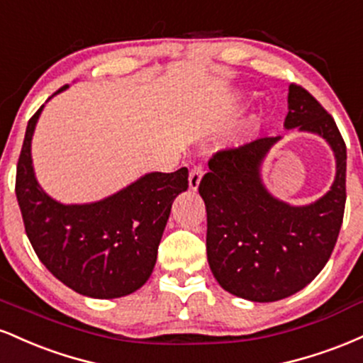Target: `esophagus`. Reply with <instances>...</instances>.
<instances>
[{
    "label": "esophagus",
    "mask_w": 363,
    "mask_h": 363,
    "mask_svg": "<svg viewBox=\"0 0 363 363\" xmlns=\"http://www.w3.org/2000/svg\"><path fill=\"white\" fill-rule=\"evenodd\" d=\"M202 177H203L202 164H195L194 168L190 169V177H189V185H190L191 190H197L199 189Z\"/></svg>",
    "instance_id": "1"
}]
</instances>
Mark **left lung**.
<instances>
[{"label": "left lung", "instance_id": "left-lung-1", "mask_svg": "<svg viewBox=\"0 0 363 363\" xmlns=\"http://www.w3.org/2000/svg\"><path fill=\"white\" fill-rule=\"evenodd\" d=\"M325 138L335 151L336 178L318 202L292 207L268 194L259 166L280 138H259L220 149L199 194L207 211V259L224 291L253 302H274L316 279L333 253L347 202V146L335 118L301 84L289 86L285 129Z\"/></svg>", "mask_w": 363, "mask_h": 363}]
</instances>
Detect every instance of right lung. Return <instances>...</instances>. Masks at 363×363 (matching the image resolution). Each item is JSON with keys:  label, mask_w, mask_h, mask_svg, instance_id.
Returning a JSON list of instances; mask_svg holds the SVG:
<instances>
[{"label": "right lung", "mask_w": 363, "mask_h": 363, "mask_svg": "<svg viewBox=\"0 0 363 363\" xmlns=\"http://www.w3.org/2000/svg\"><path fill=\"white\" fill-rule=\"evenodd\" d=\"M42 106L28 121L16 164L15 194L30 245L47 270L74 292L93 299L132 294L156 265L173 200L189 189V169L144 174L100 202L62 206L38 186L32 168L30 143Z\"/></svg>", "instance_id": "obj_1"}]
</instances>
